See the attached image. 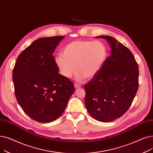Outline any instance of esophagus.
<instances>
[{
	"instance_id": "esophagus-1",
	"label": "esophagus",
	"mask_w": 153,
	"mask_h": 153,
	"mask_svg": "<svg viewBox=\"0 0 153 153\" xmlns=\"http://www.w3.org/2000/svg\"><path fill=\"white\" fill-rule=\"evenodd\" d=\"M74 86H75V88H80V87H81V85L78 84V83H75Z\"/></svg>"
}]
</instances>
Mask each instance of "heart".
<instances>
[{
    "instance_id": "obj_1",
    "label": "heart",
    "mask_w": 153,
    "mask_h": 153,
    "mask_svg": "<svg viewBox=\"0 0 153 153\" xmlns=\"http://www.w3.org/2000/svg\"><path fill=\"white\" fill-rule=\"evenodd\" d=\"M107 50L99 41L78 40L71 42L64 47L62 56L55 58V64L60 74L70 78L75 74L79 82L85 78L96 76L103 67L106 60Z\"/></svg>"
}]
</instances>
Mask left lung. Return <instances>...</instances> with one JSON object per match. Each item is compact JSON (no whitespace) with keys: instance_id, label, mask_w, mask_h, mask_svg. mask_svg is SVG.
Listing matches in <instances>:
<instances>
[{"instance_id":"obj_1","label":"left lung","mask_w":153,"mask_h":153,"mask_svg":"<svg viewBox=\"0 0 153 153\" xmlns=\"http://www.w3.org/2000/svg\"><path fill=\"white\" fill-rule=\"evenodd\" d=\"M96 38L107 40L111 54L98 74L85 85V103L93 118L110 122L131 105L139 86V68L131 51L117 40L107 35Z\"/></svg>"}]
</instances>
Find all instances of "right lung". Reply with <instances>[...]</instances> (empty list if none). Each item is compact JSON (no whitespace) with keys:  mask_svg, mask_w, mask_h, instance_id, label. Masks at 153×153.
<instances>
[{"mask_svg":"<svg viewBox=\"0 0 153 153\" xmlns=\"http://www.w3.org/2000/svg\"><path fill=\"white\" fill-rule=\"evenodd\" d=\"M63 36L35 40L18 56L13 70V83L19 104L30 117L40 123L60 117L74 85L59 74L52 54Z\"/></svg>","mask_w":153,"mask_h":153,"instance_id":"obj_1","label":"right lung"}]
</instances>
